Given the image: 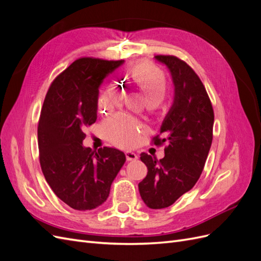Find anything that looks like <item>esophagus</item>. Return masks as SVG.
Masks as SVG:
<instances>
[{
    "label": "esophagus",
    "mask_w": 261,
    "mask_h": 261,
    "mask_svg": "<svg viewBox=\"0 0 261 261\" xmlns=\"http://www.w3.org/2000/svg\"><path fill=\"white\" fill-rule=\"evenodd\" d=\"M125 155H126V159H127V161H134V160L138 159V155L134 151H130V150H127V151L125 152Z\"/></svg>",
    "instance_id": "obj_1"
}]
</instances>
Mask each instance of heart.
Listing matches in <instances>:
<instances>
[{
	"label": "heart",
	"mask_w": 261,
	"mask_h": 261,
	"mask_svg": "<svg viewBox=\"0 0 261 261\" xmlns=\"http://www.w3.org/2000/svg\"><path fill=\"white\" fill-rule=\"evenodd\" d=\"M133 80L143 90L150 105H159L167 92V81L161 69L151 64H143L133 70ZM123 99L121 86H113L98 100V112L103 113L112 106L118 105ZM103 129L107 137L113 144L121 147H130L138 139L140 125L134 118L117 115L105 122Z\"/></svg>",
	"instance_id": "heart-1"
}]
</instances>
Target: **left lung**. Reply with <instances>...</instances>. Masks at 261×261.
<instances>
[{"label":"left lung","mask_w":261,"mask_h":261,"mask_svg":"<svg viewBox=\"0 0 261 261\" xmlns=\"http://www.w3.org/2000/svg\"><path fill=\"white\" fill-rule=\"evenodd\" d=\"M154 59L170 70L174 99L160 128L165 138L156 136L153 141L161 145L168 140L170 145L160 161L140 154L148 173L138 188L147 207L162 209L191 191L200 177L212 143L215 114L204 86L191 66L172 55Z\"/></svg>","instance_id":"8db88e82"}]
</instances>
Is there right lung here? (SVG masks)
Returning <instances> with one entry per match:
<instances>
[{
  "instance_id": "right-lung-1",
  "label": "right lung",
  "mask_w": 261,
  "mask_h": 261,
  "mask_svg": "<svg viewBox=\"0 0 261 261\" xmlns=\"http://www.w3.org/2000/svg\"><path fill=\"white\" fill-rule=\"evenodd\" d=\"M124 61L83 58L51 84L38 126L39 159L45 180L75 210L101 206L126 161L123 151L84 147L85 126L97 121L99 88Z\"/></svg>"
}]
</instances>
